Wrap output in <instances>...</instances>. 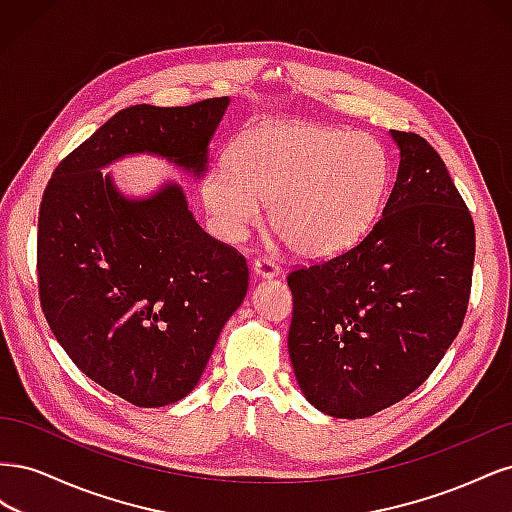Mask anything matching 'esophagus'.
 I'll list each match as a JSON object with an SVG mask.
<instances>
[{"label":"esophagus","mask_w":512,"mask_h":512,"mask_svg":"<svg viewBox=\"0 0 512 512\" xmlns=\"http://www.w3.org/2000/svg\"><path fill=\"white\" fill-rule=\"evenodd\" d=\"M252 273H254L256 280H273V277L280 275V267H277L275 262H271V260H260L258 258V260H254Z\"/></svg>","instance_id":"34e87169"}]
</instances>
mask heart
<instances>
[{
	"instance_id": "1",
	"label": "heart",
	"mask_w": 512,
	"mask_h": 512,
	"mask_svg": "<svg viewBox=\"0 0 512 512\" xmlns=\"http://www.w3.org/2000/svg\"><path fill=\"white\" fill-rule=\"evenodd\" d=\"M391 183V158L378 138L307 121L269 123L245 134L232 168L203 185L205 207L230 241L265 218L305 258H333L374 226Z\"/></svg>"
}]
</instances>
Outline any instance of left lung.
Masks as SVG:
<instances>
[{
  "label": "left lung",
  "mask_w": 512,
  "mask_h": 512,
  "mask_svg": "<svg viewBox=\"0 0 512 512\" xmlns=\"http://www.w3.org/2000/svg\"><path fill=\"white\" fill-rule=\"evenodd\" d=\"M389 134L399 168L382 218L346 254L288 275L294 376L309 404L335 418H365L416 391L470 299L472 215L423 136Z\"/></svg>",
  "instance_id": "left-lung-1"
}]
</instances>
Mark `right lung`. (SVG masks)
<instances>
[{
    "label": "right lung",
    "instance_id": "right-lung-1",
    "mask_svg": "<svg viewBox=\"0 0 512 512\" xmlns=\"http://www.w3.org/2000/svg\"><path fill=\"white\" fill-rule=\"evenodd\" d=\"M230 98L123 108L61 160L38 218V288L59 346L87 378L138 408L194 391L247 265L198 226L175 179L123 192L108 166L153 156L203 179Z\"/></svg>",
    "mask_w": 512,
    "mask_h": 512
}]
</instances>
